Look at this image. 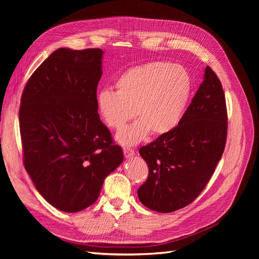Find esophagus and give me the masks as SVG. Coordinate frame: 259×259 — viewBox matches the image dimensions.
<instances>
[{
	"instance_id": "obj_1",
	"label": "esophagus",
	"mask_w": 259,
	"mask_h": 259,
	"mask_svg": "<svg viewBox=\"0 0 259 259\" xmlns=\"http://www.w3.org/2000/svg\"><path fill=\"white\" fill-rule=\"evenodd\" d=\"M122 152H124V155H125V157H126V158H129V157H131V156H133V155L135 154V152H134L133 149L128 148V147L122 148Z\"/></svg>"
}]
</instances>
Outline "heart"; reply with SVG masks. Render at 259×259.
<instances>
[{"label": "heart", "mask_w": 259, "mask_h": 259, "mask_svg": "<svg viewBox=\"0 0 259 259\" xmlns=\"http://www.w3.org/2000/svg\"><path fill=\"white\" fill-rule=\"evenodd\" d=\"M116 92L103 90L97 98L105 124L119 130L135 116L139 120L116 135L118 143L132 146L149 132L159 137L180 124L191 93V78L184 67L151 62L130 68L115 80Z\"/></svg>", "instance_id": "b5f03b06"}]
</instances>
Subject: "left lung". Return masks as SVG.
I'll return each mask as SVG.
<instances>
[{"label":"left lung","mask_w":259,"mask_h":259,"mask_svg":"<svg viewBox=\"0 0 259 259\" xmlns=\"http://www.w3.org/2000/svg\"><path fill=\"white\" fill-rule=\"evenodd\" d=\"M228 115L220 78L209 66L180 124L140 149L149 175L138 195L150 210L170 213L191 203L222 158Z\"/></svg>","instance_id":"8db88e82"}]
</instances>
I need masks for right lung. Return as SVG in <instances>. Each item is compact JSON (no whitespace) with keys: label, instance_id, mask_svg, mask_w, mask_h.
Masks as SVG:
<instances>
[{"label":"right lung","instance_id":"obj_1","mask_svg":"<svg viewBox=\"0 0 259 259\" xmlns=\"http://www.w3.org/2000/svg\"><path fill=\"white\" fill-rule=\"evenodd\" d=\"M103 53L100 48L56 50L22 94L24 167L39 194L64 212L91 206L106 176L124 159L97 109Z\"/></svg>","mask_w":259,"mask_h":259}]
</instances>
